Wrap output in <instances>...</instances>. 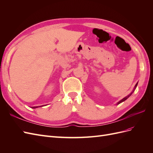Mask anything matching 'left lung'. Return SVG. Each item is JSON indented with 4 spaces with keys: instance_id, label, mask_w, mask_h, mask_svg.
Wrapping results in <instances>:
<instances>
[{
    "instance_id": "1",
    "label": "left lung",
    "mask_w": 153,
    "mask_h": 153,
    "mask_svg": "<svg viewBox=\"0 0 153 153\" xmlns=\"http://www.w3.org/2000/svg\"><path fill=\"white\" fill-rule=\"evenodd\" d=\"M135 86H136V85H135ZM131 94H132V92H131V93L130 94H129V95H128V96H127L126 97H125V98H123V99L122 100H121V101H119V102L118 103V104H119V103H121L123 102V101H124L125 100H127V99H128V98H129V96H130L131 95Z\"/></svg>"
}]
</instances>
